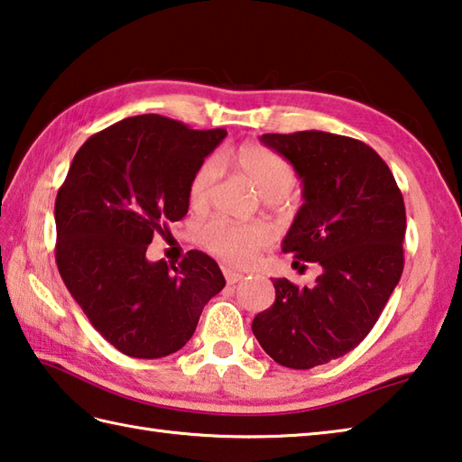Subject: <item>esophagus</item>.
I'll list each match as a JSON object with an SVG mask.
<instances>
[{
    "instance_id": "esophagus-1",
    "label": "esophagus",
    "mask_w": 462,
    "mask_h": 462,
    "mask_svg": "<svg viewBox=\"0 0 462 462\" xmlns=\"http://www.w3.org/2000/svg\"><path fill=\"white\" fill-rule=\"evenodd\" d=\"M223 273H225V280H227L229 285L243 280V273L241 272H235V269H223Z\"/></svg>"
}]
</instances>
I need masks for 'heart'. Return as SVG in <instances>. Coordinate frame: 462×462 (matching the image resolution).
I'll return each mask as SVG.
<instances>
[{
  "instance_id": "b5f03b06",
  "label": "heart",
  "mask_w": 462,
  "mask_h": 462,
  "mask_svg": "<svg viewBox=\"0 0 462 462\" xmlns=\"http://www.w3.org/2000/svg\"><path fill=\"white\" fill-rule=\"evenodd\" d=\"M233 164L245 177L257 193L267 201H280L295 185V172L280 154L257 144H243L233 154ZM219 175L215 161H207L195 172L189 187V199L193 207H203L208 201L211 189ZM199 239L205 249L211 251L231 265H249L257 259L259 251L272 243V231L265 223H231L213 219L203 225Z\"/></svg>"
}]
</instances>
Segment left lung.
Wrapping results in <instances>:
<instances>
[{"instance_id": "8db88e82", "label": "left lung", "mask_w": 462, "mask_h": 462, "mask_svg": "<svg viewBox=\"0 0 462 462\" xmlns=\"http://www.w3.org/2000/svg\"><path fill=\"white\" fill-rule=\"evenodd\" d=\"M301 179L303 205L282 243L316 283L273 280L275 301L251 329L285 368L308 370L354 350L376 324L404 269V199L380 154L321 130L259 138ZM306 267V265H301Z\"/></svg>"}]
</instances>
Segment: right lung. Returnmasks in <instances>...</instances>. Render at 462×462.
I'll list each match as a JSON object with an SVG mask.
<instances>
[{"label": "right lung", "instance_id": "right-lung-1", "mask_svg": "<svg viewBox=\"0 0 462 462\" xmlns=\"http://www.w3.org/2000/svg\"><path fill=\"white\" fill-rule=\"evenodd\" d=\"M225 136L130 116L90 136L69 164L54 211L58 272L118 352L152 360L180 350L225 287L203 251H189L179 267L146 257L154 233L187 215L190 180Z\"/></svg>", "mask_w": 462, "mask_h": 462}]
</instances>
